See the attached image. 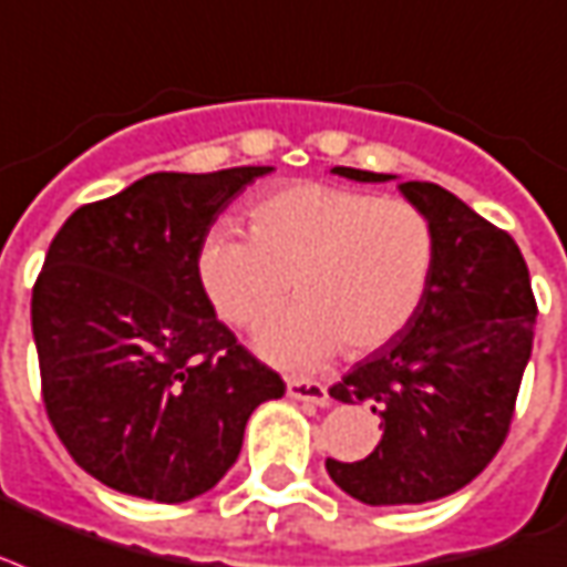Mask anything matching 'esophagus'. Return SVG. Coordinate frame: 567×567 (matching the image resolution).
Segmentation results:
<instances>
[{"label":"esophagus","mask_w":567,"mask_h":567,"mask_svg":"<svg viewBox=\"0 0 567 567\" xmlns=\"http://www.w3.org/2000/svg\"><path fill=\"white\" fill-rule=\"evenodd\" d=\"M288 395L293 401H309V404H330V389L318 383V380H302V378H291L288 380Z\"/></svg>","instance_id":"1"}]
</instances>
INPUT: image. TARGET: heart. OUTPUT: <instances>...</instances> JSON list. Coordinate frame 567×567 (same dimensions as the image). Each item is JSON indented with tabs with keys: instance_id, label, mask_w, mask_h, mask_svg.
I'll list each match as a JSON object with an SVG mask.
<instances>
[{
	"instance_id": "b5f03b06",
	"label": "heart",
	"mask_w": 567,
	"mask_h": 567,
	"mask_svg": "<svg viewBox=\"0 0 567 567\" xmlns=\"http://www.w3.org/2000/svg\"><path fill=\"white\" fill-rule=\"evenodd\" d=\"M252 235L219 226L198 246V279L235 327L279 365L306 369L344 351L369 357L416 318L437 265L434 226L413 202L336 184H291L249 210Z\"/></svg>"
}]
</instances>
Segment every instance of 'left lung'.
I'll use <instances>...</instances> for the list:
<instances>
[{
    "label": "left lung",
    "instance_id": "8db88e82",
    "mask_svg": "<svg viewBox=\"0 0 567 567\" xmlns=\"http://www.w3.org/2000/svg\"><path fill=\"white\" fill-rule=\"evenodd\" d=\"M336 175L383 184L395 175L336 166ZM437 237V265L416 318L330 389L336 401H371L383 437L369 457H327L336 485L365 505H419L455 494L508 437L517 389L533 353L529 270L508 231L449 189L399 184Z\"/></svg>",
    "mask_w": 567,
    "mask_h": 567
}]
</instances>
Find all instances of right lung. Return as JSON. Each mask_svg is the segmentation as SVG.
Listing matches in <instances>:
<instances>
[{"mask_svg":"<svg viewBox=\"0 0 567 567\" xmlns=\"http://www.w3.org/2000/svg\"><path fill=\"white\" fill-rule=\"evenodd\" d=\"M274 166L154 172L76 207L32 288L47 416L71 457L121 494L187 503L228 473L246 422L285 383L219 321L198 246Z\"/></svg>","mask_w":567,"mask_h":567,"instance_id":"add662e5","label":"right lung"}]
</instances>
